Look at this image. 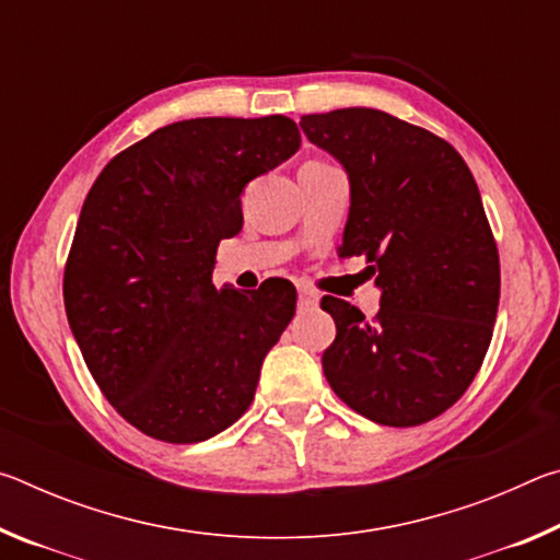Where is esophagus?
I'll list each match as a JSON object with an SVG mask.
<instances>
[{
  "instance_id": "34e87169",
  "label": "esophagus",
  "mask_w": 560,
  "mask_h": 560,
  "mask_svg": "<svg viewBox=\"0 0 560 560\" xmlns=\"http://www.w3.org/2000/svg\"><path fill=\"white\" fill-rule=\"evenodd\" d=\"M299 306L301 308H316L318 306V296L308 289H299Z\"/></svg>"
}]
</instances>
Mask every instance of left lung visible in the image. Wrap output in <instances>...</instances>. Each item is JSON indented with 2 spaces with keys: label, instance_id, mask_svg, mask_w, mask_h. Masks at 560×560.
Here are the masks:
<instances>
[{
  "label": "left lung",
  "instance_id": "obj_1",
  "mask_svg": "<svg viewBox=\"0 0 560 560\" xmlns=\"http://www.w3.org/2000/svg\"><path fill=\"white\" fill-rule=\"evenodd\" d=\"M343 165L350 210L340 257L365 254L381 289L368 320L340 299L324 373L368 420L412 428L459 400L481 368L499 308V252L479 187L447 140L375 108L301 118Z\"/></svg>",
  "mask_w": 560,
  "mask_h": 560
}]
</instances>
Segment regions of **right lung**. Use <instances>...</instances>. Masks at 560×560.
Returning <instances> with one entry per match:
<instances>
[{
	"instance_id": "right-lung-1",
	"label": "right lung",
	"mask_w": 560,
	"mask_h": 560,
	"mask_svg": "<svg viewBox=\"0 0 560 560\" xmlns=\"http://www.w3.org/2000/svg\"><path fill=\"white\" fill-rule=\"evenodd\" d=\"M301 145L287 116L170 122L103 167L63 271L71 334L101 393L148 438L189 444L240 420L296 289H214L246 183Z\"/></svg>"
}]
</instances>
